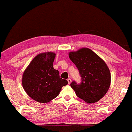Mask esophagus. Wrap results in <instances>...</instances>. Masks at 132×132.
Returning <instances> with one entry per match:
<instances>
[{"label":"esophagus","instance_id":"obj_1","mask_svg":"<svg viewBox=\"0 0 132 132\" xmlns=\"http://www.w3.org/2000/svg\"><path fill=\"white\" fill-rule=\"evenodd\" d=\"M68 83H69V84H70V83H71V80L70 79H68Z\"/></svg>","mask_w":132,"mask_h":132}]
</instances>
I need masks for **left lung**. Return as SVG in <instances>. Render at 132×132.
<instances>
[{
    "instance_id": "obj_1",
    "label": "left lung",
    "mask_w": 132,
    "mask_h": 132,
    "mask_svg": "<svg viewBox=\"0 0 132 132\" xmlns=\"http://www.w3.org/2000/svg\"><path fill=\"white\" fill-rule=\"evenodd\" d=\"M81 77V83L70 84L78 97L87 103L99 101L107 93L111 84V73L103 60L90 49L82 48L69 53Z\"/></svg>"
}]
</instances>
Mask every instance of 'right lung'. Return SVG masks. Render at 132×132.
<instances>
[{
  "label": "right lung",
  "mask_w": 132,
  "mask_h": 132,
  "mask_svg": "<svg viewBox=\"0 0 132 132\" xmlns=\"http://www.w3.org/2000/svg\"><path fill=\"white\" fill-rule=\"evenodd\" d=\"M56 54L46 52L37 55L24 70L22 85L29 97L46 103L59 95L63 86L68 84L53 67Z\"/></svg>",
  "instance_id": "add662e5"
}]
</instances>
